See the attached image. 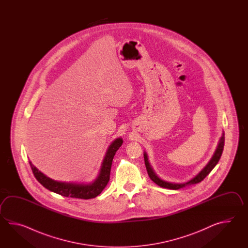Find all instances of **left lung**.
Instances as JSON below:
<instances>
[{
    "label": "left lung",
    "instance_id": "left-lung-1",
    "mask_svg": "<svg viewBox=\"0 0 248 248\" xmlns=\"http://www.w3.org/2000/svg\"><path fill=\"white\" fill-rule=\"evenodd\" d=\"M223 147H224V133H222V136L220 138L219 142H218V145L216 147V152H215L213 157L209 160V162L206 164V167L202 169L201 172L196 175L195 177H193L190 181H188L186 183H183V184L169 183V182H167V181L160 179L158 175L155 174V172L153 171L152 166L149 163L147 154H146L145 152L143 153V157H144V162H145V167H146V169H147L149 177L153 180L156 185H158V186H160L162 188H167V189H170V190H178V189H181V188H184V187L187 186V185H195V184H198V183H200L201 181H203L206 175L209 174L211 171L213 170V169L216 167V164L218 163L219 159L221 158V153H222V151H223Z\"/></svg>",
    "mask_w": 248,
    "mask_h": 248
}]
</instances>
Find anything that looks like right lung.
Masks as SVG:
<instances>
[{"label":"right lung","instance_id":"obj_1","mask_svg":"<svg viewBox=\"0 0 248 248\" xmlns=\"http://www.w3.org/2000/svg\"><path fill=\"white\" fill-rule=\"evenodd\" d=\"M122 140L121 137L116 138L110 144L107 149L106 156L101 166L100 172L96 179L90 184H77V183H66V182H58L47 177V175L42 174L39 171L31 161L29 164L31 166L32 173L35 178L41 185L50 191L58 193L59 195L74 199H82L90 200L99 195L102 190L106 188V185L110 180V172H111L112 159L119 148L122 145Z\"/></svg>","mask_w":248,"mask_h":248}]
</instances>
